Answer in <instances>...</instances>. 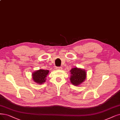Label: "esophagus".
<instances>
[{"label": "esophagus", "instance_id": "1", "mask_svg": "<svg viewBox=\"0 0 120 120\" xmlns=\"http://www.w3.org/2000/svg\"><path fill=\"white\" fill-rule=\"evenodd\" d=\"M56 69L59 70L62 69V68H61V67H56Z\"/></svg>", "mask_w": 120, "mask_h": 120}]
</instances>
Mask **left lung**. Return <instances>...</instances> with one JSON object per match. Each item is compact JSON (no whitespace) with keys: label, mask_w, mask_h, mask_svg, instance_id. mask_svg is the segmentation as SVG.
I'll list each match as a JSON object with an SVG mask.
<instances>
[{"label":"left lung","mask_w":120,"mask_h":120,"mask_svg":"<svg viewBox=\"0 0 120 120\" xmlns=\"http://www.w3.org/2000/svg\"><path fill=\"white\" fill-rule=\"evenodd\" d=\"M71 73L70 82L73 85L77 86L83 83L86 78V73L84 69L75 68L70 71Z\"/></svg>","instance_id":"obj_1"}]
</instances>
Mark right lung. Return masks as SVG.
<instances>
[{"label": "right lung", "mask_w": 120, "mask_h": 120, "mask_svg": "<svg viewBox=\"0 0 120 120\" xmlns=\"http://www.w3.org/2000/svg\"><path fill=\"white\" fill-rule=\"evenodd\" d=\"M49 72V71L48 70L40 69L36 70L32 74L33 80L37 84H42L46 81V78Z\"/></svg>", "instance_id": "add662e5"}]
</instances>
